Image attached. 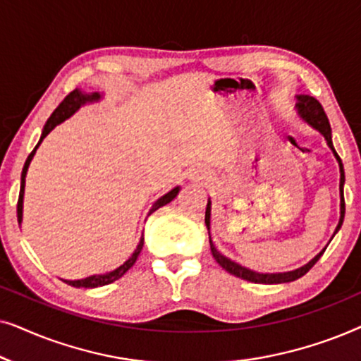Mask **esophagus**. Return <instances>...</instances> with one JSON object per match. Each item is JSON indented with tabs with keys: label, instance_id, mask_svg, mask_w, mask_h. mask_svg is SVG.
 Wrapping results in <instances>:
<instances>
[{
	"label": "esophagus",
	"instance_id": "34e87169",
	"mask_svg": "<svg viewBox=\"0 0 361 361\" xmlns=\"http://www.w3.org/2000/svg\"><path fill=\"white\" fill-rule=\"evenodd\" d=\"M192 179H194V180H204L205 176L202 174L200 171H195V172H192Z\"/></svg>",
	"mask_w": 361,
	"mask_h": 361
}]
</instances>
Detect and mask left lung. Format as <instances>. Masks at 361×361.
<instances>
[{
  "label": "left lung",
  "instance_id": "obj_1",
  "mask_svg": "<svg viewBox=\"0 0 361 361\" xmlns=\"http://www.w3.org/2000/svg\"><path fill=\"white\" fill-rule=\"evenodd\" d=\"M295 100H298V103H295V108H298L299 116L302 118L305 123H309L310 126L315 128V130H317L320 135L325 137V141H327L329 147L334 152L335 159H337V162H338V167H340V220H338L337 228H335V233H337V231L340 230V226H342V224H343V216H345V199H343L345 172H343L342 159H340V156L337 154V151H335V147L332 145V130H330L329 118H327V115H325L322 105H320V103L315 100L314 97H309V95H298V97H295ZM210 210H212V202L209 199V202H207V209H205V225H207V230H209V241H210L212 255H214L216 263H219L225 271H228L230 274L236 276V278L250 281V283L281 284V283H290V281L302 278V276L307 273V271L312 268L315 263H317L319 258L324 255V251H325V248H324L317 256H314V258L310 259L307 264L300 266V268L294 269V271H288V273H256V271L243 268L241 264L228 259L226 256L221 255L220 251L215 248L214 241H212V236H210ZM335 233H334V236H335ZM334 236H332V238H334Z\"/></svg>",
  "mask_w": 361,
  "mask_h": 361
}]
</instances>
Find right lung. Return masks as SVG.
Wrapping results in <instances>:
<instances>
[{"label": "right lung", "instance_id": "right-lung-1", "mask_svg": "<svg viewBox=\"0 0 361 361\" xmlns=\"http://www.w3.org/2000/svg\"><path fill=\"white\" fill-rule=\"evenodd\" d=\"M100 98H102V95H100V93H98V92H95V93H87V92H82V90H78V88H75V90L71 92L66 98H63V102L56 108V111L52 113L51 118H49L46 125H44L41 140H39V142L36 145V147H34V149H32L31 154L27 156L26 164H24V167H23V174H21V190H19V199H18V221H19V224H21V221H23V199H24V185H26L27 167H29V164H31L32 157H34V154H36L37 147L41 146L42 140H44V137H46V136L49 135V133H51L57 125H61L62 121H66L67 118H71V116L73 115V113H75V111L78 110V108L85 105V103L98 102V100H100ZM179 190H180V187H174V189H172L171 192H167L166 195H162L161 199H157V200L154 202V204H152L149 214H147V215H151L152 212H156L157 209H161V207H164L166 204H169V202L174 200L176 197H177V194H179ZM142 245H145V238H142V236H141V240H140V243H137V246H136L135 253H133V255L130 256V258H128V259L125 261V263H123V264L120 266V268L113 269V271H110V273H105V274H93V276H88V278H85V279H77V281H66V279H63V283H67L68 286H73V288H87V289L100 288V286H106V284L115 283L116 279H120L121 276L125 274L126 271L130 269L131 266L136 263L137 256H140L141 250H142Z\"/></svg>", "mask_w": 361, "mask_h": 361}]
</instances>
